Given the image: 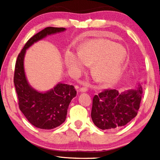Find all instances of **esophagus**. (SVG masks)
<instances>
[{"label": "esophagus", "mask_w": 160, "mask_h": 160, "mask_svg": "<svg viewBox=\"0 0 160 160\" xmlns=\"http://www.w3.org/2000/svg\"><path fill=\"white\" fill-rule=\"evenodd\" d=\"M79 91L81 92H85L88 91V88H85V87H82V88H80L79 89Z\"/></svg>", "instance_id": "obj_1"}]
</instances>
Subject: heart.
<instances>
[{"label":"heart","instance_id":"obj_1","mask_svg":"<svg viewBox=\"0 0 160 160\" xmlns=\"http://www.w3.org/2000/svg\"><path fill=\"white\" fill-rule=\"evenodd\" d=\"M126 51L123 47L109 40H91L79 48L78 55L67 51L65 56L66 67L79 73L85 65L92 66L91 74L97 82L112 84L120 75L126 58Z\"/></svg>","mask_w":160,"mask_h":160}]
</instances>
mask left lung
Instances as JSON below:
<instances>
[{"instance_id":"left-lung-1","label":"left lung","mask_w":160,"mask_h":160,"mask_svg":"<svg viewBox=\"0 0 160 160\" xmlns=\"http://www.w3.org/2000/svg\"><path fill=\"white\" fill-rule=\"evenodd\" d=\"M144 88L138 84L135 90L119 93L116 90H104L92 100L91 117L102 130H117L126 125L138 114Z\"/></svg>"}]
</instances>
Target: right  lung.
I'll return each mask as SVG.
<instances>
[{
	"label": "right lung",
	"mask_w": 160,
	"mask_h": 160,
	"mask_svg": "<svg viewBox=\"0 0 160 160\" xmlns=\"http://www.w3.org/2000/svg\"><path fill=\"white\" fill-rule=\"evenodd\" d=\"M66 30L63 28L48 27L29 39L19 53L15 63L14 85L19 108L29 122L37 128L50 130L66 121L68 106L77 92L73 85L58 83L53 89L40 92L29 85L24 69V58L29 47L48 35Z\"/></svg>",
	"instance_id": "add662e5"
}]
</instances>
